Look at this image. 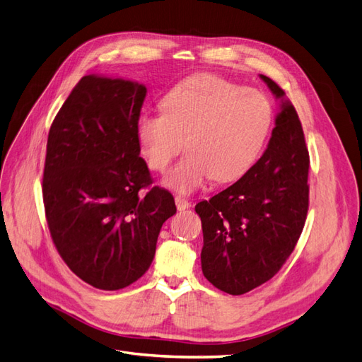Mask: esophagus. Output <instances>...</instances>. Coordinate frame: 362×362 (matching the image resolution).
I'll use <instances>...</instances> for the list:
<instances>
[{
    "mask_svg": "<svg viewBox=\"0 0 362 362\" xmlns=\"http://www.w3.org/2000/svg\"><path fill=\"white\" fill-rule=\"evenodd\" d=\"M174 200H175V206H177L179 211H185V209H188V208L191 206V203H189L187 199H185V197L177 196Z\"/></svg>",
    "mask_w": 362,
    "mask_h": 362,
    "instance_id": "34e87169",
    "label": "esophagus"
}]
</instances>
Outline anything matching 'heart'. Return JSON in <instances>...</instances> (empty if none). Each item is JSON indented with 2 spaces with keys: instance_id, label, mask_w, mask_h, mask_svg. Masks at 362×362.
<instances>
[{
  "instance_id": "heart-1",
  "label": "heart",
  "mask_w": 362,
  "mask_h": 362,
  "mask_svg": "<svg viewBox=\"0 0 362 362\" xmlns=\"http://www.w3.org/2000/svg\"><path fill=\"white\" fill-rule=\"evenodd\" d=\"M264 95L214 75H194L163 99V110L142 111L137 139L154 171H165L183 141L187 153L166 174L165 187L189 194L208 180L233 182L260 156L272 127Z\"/></svg>"
}]
</instances>
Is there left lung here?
Returning <instances> with one entry per match:
<instances>
[{"instance_id":"8db88e82","label":"left lung","mask_w":362,"mask_h":362,"mask_svg":"<svg viewBox=\"0 0 362 362\" xmlns=\"http://www.w3.org/2000/svg\"><path fill=\"white\" fill-rule=\"evenodd\" d=\"M260 78L280 99L266 151L234 185L196 205L203 275L230 295L252 291L281 269L309 209L310 160L300 117L284 91Z\"/></svg>"}]
</instances>
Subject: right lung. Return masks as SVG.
<instances>
[{"instance_id": "1", "label": "right lung", "mask_w": 362, "mask_h": 362, "mask_svg": "<svg viewBox=\"0 0 362 362\" xmlns=\"http://www.w3.org/2000/svg\"><path fill=\"white\" fill-rule=\"evenodd\" d=\"M146 87L82 78L49 132L42 199L59 255L82 281L124 289L150 267L160 228L175 214L171 192L153 187L137 119Z\"/></svg>"}]
</instances>
